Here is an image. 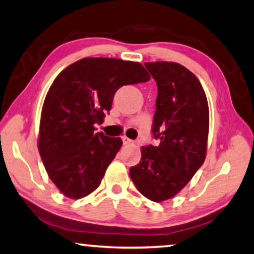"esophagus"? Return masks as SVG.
I'll use <instances>...</instances> for the list:
<instances>
[{
    "instance_id": "obj_1",
    "label": "esophagus",
    "mask_w": 254,
    "mask_h": 254,
    "mask_svg": "<svg viewBox=\"0 0 254 254\" xmlns=\"http://www.w3.org/2000/svg\"><path fill=\"white\" fill-rule=\"evenodd\" d=\"M122 139H123L124 145H129V144L132 143V140L129 139L128 137H126V136H124V137H122Z\"/></svg>"
}]
</instances>
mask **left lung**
Wrapping results in <instances>:
<instances>
[{
  "instance_id": "1",
  "label": "left lung",
  "mask_w": 254,
  "mask_h": 254,
  "mask_svg": "<svg viewBox=\"0 0 254 254\" xmlns=\"http://www.w3.org/2000/svg\"><path fill=\"white\" fill-rule=\"evenodd\" d=\"M157 81L152 135L159 145L142 146V158L130 167L132 183L154 202L174 197L203 165L209 132V107L203 87L176 62H146Z\"/></svg>"
}]
</instances>
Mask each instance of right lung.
<instances>
[{"mask_svg": "<svg viewBox=\"0 0 254 254\" xmlns=\"http://www.w3.org/2000/svg\"><path fill=\"white\" fill-rule=\"evenodd\" d=\"M150 80L138 62L84 58L58 75L43 104L38 151L60 192L81 198L95 190L122 147L119 137L95 132L111 110L116 92Z\"/></svg>", "mask_w": 254, "mask_h": 254, "instance_id": "add662e5", "label": "right lung"}]
</instances>
